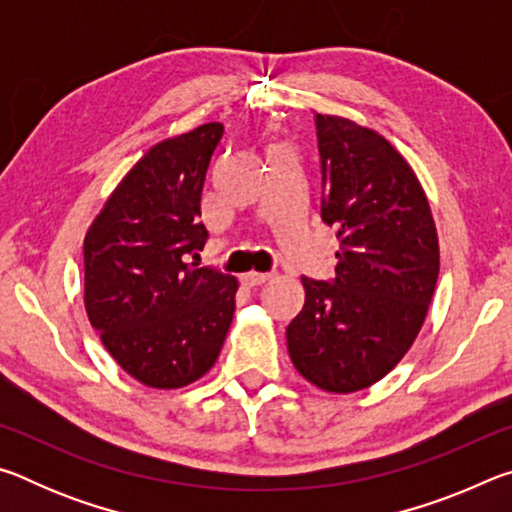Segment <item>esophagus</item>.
<instances>
[{
	"mask_svg": "<svg viewBox=\"0 0 512 512\" xmlns=\"http://www.w3.org/2000/svg\"><path fill=\"white\" fill-rule=\"evenodd\" d=\"M271 280V275L268 273H257V271H250V273H244L241 275V284H244V287H248V289H253V287H262L264 282H268Z\"/></svg>",
	"mask_w": 512,
	"mask_h": 512,
	"instance_id": "1",
	"label": "esophagus"
}]
</instances>
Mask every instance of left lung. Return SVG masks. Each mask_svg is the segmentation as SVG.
<instances>
[{"mask_svg":"<svg viewBox=\"0 0 512 512\" xmlns=\"http://www.w3.org/2000/svg\"><path fill=\"white\" fill-rule=\"evenodd\" d=\"M323 221L334 228V284L302 277L305 305L287 327L293 366L325 393L384 379L420 334L440 271L429 198L384 135L316 115Z\"/></svg>","mask_w":512,"mask_h":512,"instance_id":"left-lung-1","label":"left lung"}]
</instances>
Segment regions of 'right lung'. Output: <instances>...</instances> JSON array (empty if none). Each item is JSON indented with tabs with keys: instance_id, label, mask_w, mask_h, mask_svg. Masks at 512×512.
Masks as SVG:
<instances>
[{
	"instance_id": "1",
	"label": "right lung",
	"mask_w": 512,
	"mask_h": 512,
	"mask_svg": "<svg viewBox=\"0 0 512 512\" xmlns=\"http://www.w3.org/2000/svg\"><path fill=\"white\" fill-rule=\"evenodd\" d=\"M221 137L210 121L153 144L85 232L90 323L119 368L158 391L210 372L235 316V277L185 262L205 244L201 194Z\"/></svg>"
}]
</instances>
